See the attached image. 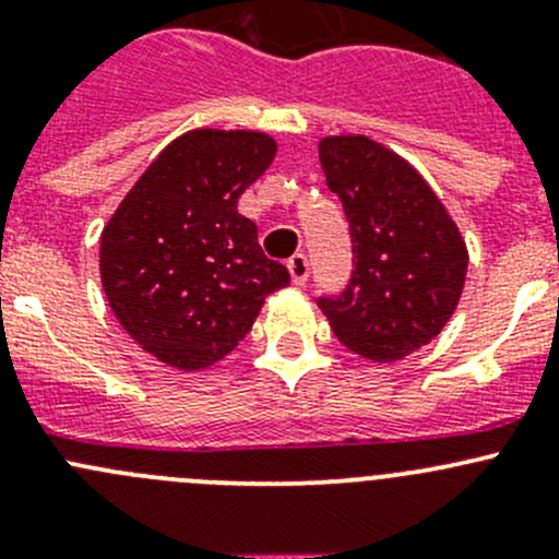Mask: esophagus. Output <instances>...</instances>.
Here are the masks:
<instances>
[{"instance_id":"esophagus-1","label":"esophagus","mask_w":559,"mask_h":559,"mask_svg":"<svg viewBox=\"0 0 559 559\" xmlns=\"http://www.w3.org/2000/svg\"><path fill=\"white\" fill-rule=\"evenodd\" d=\"M286 267H289L292 281H295L297 286H302L308 278H311V262H308L306 253H295V257L289 259V264H286Z\"/></svg>"}]
</instances>
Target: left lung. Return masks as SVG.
I'll return each instance as SVG.
<instances>
[{"instance_id": "left-lung-1", "label": "left lung", "mask_w": 559, "mask_h": 559, "mask_svg": "<svg viewBox=\"0 0 559 559\" xmlns=\"http://www.w3.org/2000/svg\"><path fill=\"white\" fill-rule=\"evenodd\" d=\"M326 186L352 233V281L319 308L348 352L394 362L452 319L467 273L454 218L414 165L365 134L319 143Z\"/></svg>"}]
</instances>
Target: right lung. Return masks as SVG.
Masks as SVG:
<instances>
[{
	"instance_id": "add662e5",
	"label": "right lung",
	"mask_w": 559,
	"mask_h": 559,
	"mask_svg": "<svg viewBox=\"0 0 559 559\" xmlns=\"http://www.w3.org/2000/svg\"><path fill=\"white\" fill-rule=\"evenodd\" d=\"M248 129H191L129 189L99 240L103 289L118 324L159 362L200 370L248 335L289 270L264 257L240 194L275 159Z\"/></svg>"
}]
</instances>
